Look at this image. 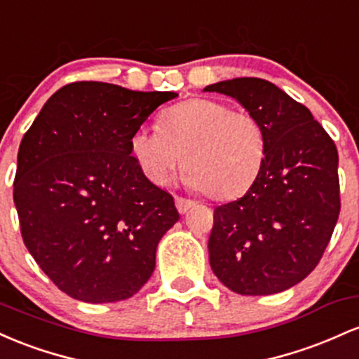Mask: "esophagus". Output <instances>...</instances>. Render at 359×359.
<instances>
[{
  "label": "esophagus",
  "instance_id": "34e87169",
  "mask_svg": "<svg viewBox=\"0 0 359 359\" xmlns=\"http://www.w3.org/2000/svg\"><path fill=\"white\" fill-rule=\"evenodd\" d=\"M175 203H176V208H178V212L181 213V215H183V213H187L193 207V205H195V201L183 198V196H176Z\"/></svg>",
  "mask_w": 359,
  "mask_h": 359
}]
</instances>
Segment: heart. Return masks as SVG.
<instances>
[{
  "mask_svg": "<svg viewBox=\"0 0 359 359\" xmlns=\"http://www.w3.org/2000/svg\"><path fill=\"white\" fill-rule=\"evenodd\" d=\"M130 152L144 176L164 187L181 164L183 183L215 200L243 195L255 183L266 154L261 123L251 114L231 110L210 98H193L168 108L161 127H139Z\"/></svg>",
  "mask_w": 359,
  "mask_h": 359,
  "instance_id": "1",
  "label": "heart"
}]
</instances>
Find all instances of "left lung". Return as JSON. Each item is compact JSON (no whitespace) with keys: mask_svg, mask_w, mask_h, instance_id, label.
<instances>
[{"mask_svg":"<svg viewBox=\"0 0 359 359\" xmlns=\"http://www.w3.org/2000/svg\"><path fill=\"white\" fill-rule=\"evenodd\" d=\"M203 91L243 104L266 139L255 183L213 212L212 271L241 295L285 292L313 271L336 227L337 149L307 107L266 79H227Z\"/></svg>","mask_w":359,"mask_h":359,"instance_id":"obj_1","label":"left lung"}]
</instances>
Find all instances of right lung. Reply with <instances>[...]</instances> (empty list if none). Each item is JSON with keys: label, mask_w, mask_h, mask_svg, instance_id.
<instances>
[{"label": "right lung", "mask_w": 359, "mask_h": 359, "mask_svg": "<svg viewBox=\"0 0 359 359\" xmlns=\"http://www.w3.org/2000/svg\"><path fill=\"white\" fill-rule=\"evenodd\" d=\"M176 96L71 83L47 100L23 135L13 184L23 243L72 299H130L154 271L161 237L180 213L172 196L140 171L130 137Z\"/></svg>", "instance_id": "obj_1"}]
</instances>
